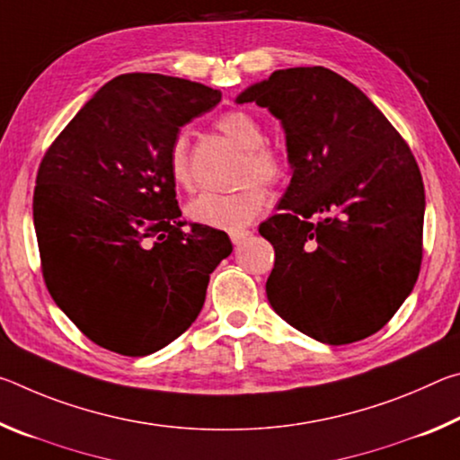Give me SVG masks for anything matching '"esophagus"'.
I'll list each match as a JSON object with an SVG mask.
<instances>
[{"label": "esophagus", "mask_w": 460, "mask_h": 460, "mask_svg": "<svg viewBox=\"0 0 460 460\" xmlns=\"http://www.w3.org/2000/svg\"><path fill=\"white\" fill-rule=\"evenodd\" d=\"M249 235H252V231H247V229H233V231H229V237L233 241V245H241Z\"/></svg>", "instance_id": "1"}]
</instances>
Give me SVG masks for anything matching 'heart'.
<instances>
[{
    "mask_svg": "<svg viewBox=\"0 0 460 460\" xmlns=\"http://www.w3.org/2000/svg\"><path fill=\"white\" fill-rule=\"evenodd\" d=\"M225 136L233 144L245 152V162L241 168V178L258 177L268 186H276L288 176V158L284 152H279L276 146L266 144V134H263L261 123L253 118L252 113L243 109H231L223 113L217 121ZM170 178L181 189H190L192 172H190V158H189V139L178 136L172 146H170L168 158ZM258 181H245L237 189L225 192H200L186 205V215L189 219L199 225L215 229H239L245 227L247 223L255 219V215L261 211L266 202L268 192Z\"/></svg>",
    "mask_w": 460,
    "mask_h": 460,
    "instance_id": "obj_1",
    "label": "heart"
}]
</instances>
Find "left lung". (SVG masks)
I'll use <instances>...</instances> for the list:
<instances>
[{
	"instance_id": "1",
	"label": "left lung",
	"mask_w": 460,
	"mask_h": 460,
	"mask_svg": "<svg viewBox=\"0 0 460 460\" xmlns=\"http://www.w3.org/2000/svg\"><path fill=\"white\" fill-rule=\"evenodd\" d=\"M282 121L292 181L260 225L276 252L266 294L294 329L347 345L389 323L422 263L424 182L414 154L365 93L324 66H296L237 103Z\"/></svg>"
}]
</instances>
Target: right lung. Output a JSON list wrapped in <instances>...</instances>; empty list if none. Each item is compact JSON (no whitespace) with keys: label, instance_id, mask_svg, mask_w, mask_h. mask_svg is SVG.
Returning <instances> with one entry per match:
<instances>
[{"label":"right lung","instance_id":"1","mask_svg":"<svg viewBox=\"0 0 460 460\" xmlns=\"http://www.w3.org/2000/svg\"><path fill=\"white\" fill-rule=\"evenodd\" d=\"M221 91L128 73L89 99L38 168L34 227L57 306L109 351H160L197 321L227 233L182 231L170 146Z\"/></svg>","mask_w":460,"mask_h":460}]
</instances>
